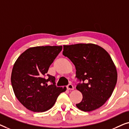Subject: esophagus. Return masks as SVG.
Masks as SVG:
<instances>
[{"label": "esophagus", "instance_id": "esophagus-1", "mask_svg": "<svg viewBox=\"0 0 129 129\" xmlns=\"http://www.w3.org/2000/svg\"><path fill=\"white\" fill-rule=\"evenodd\" d=\"M67 89L68 90H73L74 89L73 86L72 85V84H69L67 86Z\"/></svg>", "mask_w": 129, "mask_h": 129}]
</instances>
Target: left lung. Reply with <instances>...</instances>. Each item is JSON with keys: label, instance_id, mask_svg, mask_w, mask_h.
I'll use <instances>...</instances> for the list:
<instances>
[{"label": "left lung", "instance_id": "8db88e82", "mask_svg": "<svg viewBox=\"0 0 129 129\" xmlns=\"http://www.w3.org/2000/svg\"><path fill=\"white\" fill-rule=\"evenodd\" d=\"M63 54L75 66L76 77L83 82L76 89L83 95L76 104L84 112H91L102 106L112 96L117 80L115 65L103 48L92 43L63 46Z\"/></svg>", "mask_w": 129, "mask_h": 129}]
</instances>
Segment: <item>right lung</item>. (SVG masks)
<instances>
[{
  "label": "right lung",
  "instance_id": "add662e5",
  "mask_svg": "<svg viewBox=\"0 0 129 129\" xmlns=\"http://www.w3.org/2000/svg\"><path fill=\"white\" fill-rule=\"evenodd\" d=\"M62 46L30 47L17 58L11 75L13 90L17 99L26 109L43 112L53 106L57 97L66 87H57L55 77L47 74ZM47 75L48 79L44 76ZM52 83L50 85L47 82Z\"/></svg>",
  "mask_w": 129,
  "mask_h": 129
}]
</instances>
